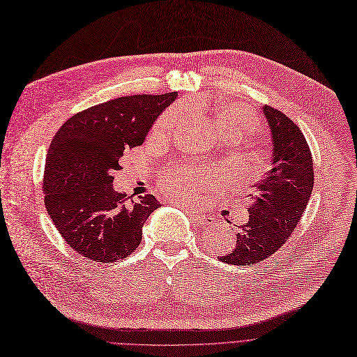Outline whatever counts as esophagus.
Segmentation results:
<instances>
[{
	"mask_svg": "<svg viewBox=\"0 0 357 357\" xmlns=\"http://www.w3.org/2000/svg\"><path fill=\"white\" fill-rule=\"evenodd\" d=\"M190 213V217L192 223L195 225H201V226H208V225H213V219L210 215H206V214H201L199 211H195V210H191L188 211Z\"/></svg>",
	"mask_w": 357,
	"mask_h": 357,
	"instance_id": "34e87169",
	"label": "esophagus"
}]
</instances>
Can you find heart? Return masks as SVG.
Returning a JSON list of instances; mask_svg holds the SVG:
<instances>
[{
  "mask_svg": "<svg viewBox=\"0 0 357 357\" xmlns=\"http://www.w3.org/2000/svg\"><path fill=\"white\" fill-rule=\"evenodd\" d=\"M175 112H167L162 115L156 126H154V135L162 137L170 131L176 121ZM257 116L250 106L238 102H229L220 106L217 112V128L220 134H248L257 130ZM219 175L203 166L182 165L175 169H170L163 178V187L170 194L182 198H194L197 190L211 188L219 182Z\"/></svg>",
  "mask_w": 357,
  "mask_h": 357,
  "instance_id": "obj_1",
  "label": "heart"
}]
</instances>
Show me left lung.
<instances>
[{
	"label": "left lung",
	"mask_w": 357,
	"mask_h": 357,
	"mask_svg": "<svg viewBox=\"0 0 357 357\" xmlns=\"http://www.w3.org/2000/svg\"><path fill=\"white\" fill-rule=\"evenodd\" d=\"M271 134V163L254 188L250 220L241 226L236 246L220 261L258 264L289 239L303 215L314 188L312 154L301 128L271 106L262 107Z\"/></svg>",
	"instance_id": "obj_1"
}]
</instances>
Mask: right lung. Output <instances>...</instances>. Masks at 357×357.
<instances>
[{"mask_svg":"<svg viewBox=\"0 0 357 357\" xmlns=\"http://www.w3.org/2000/svg\"><path fill=\"white\" fill-rule=\"evenodd\" d=\"M178 96L132 95L75 114L61 127L46 154L45 206L56 230L80 255L115 262L142 243L154 195L128 201L114 190L123 151L142 146L159 115Z\"/></svg>","mask_w":357,"mask_h":357,"instance_id":"add662e5","label":"right lung"}]
</instances>
